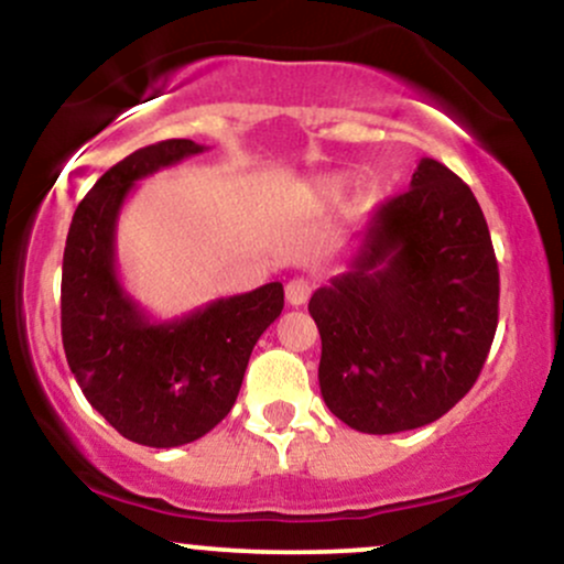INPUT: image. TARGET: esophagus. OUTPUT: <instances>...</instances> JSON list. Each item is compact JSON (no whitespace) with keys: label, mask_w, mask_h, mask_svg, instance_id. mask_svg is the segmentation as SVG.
Wrapping results in <instances>:
<instances>
[{"label":"esophagus","mask_w":564,"mask_h":564,"mask_svg":"<svg viewBox=\"0 0 564 564\" xmlns=\"http://www.w3.org/2000/svg\"><path fill=\"white\" fill-rule=\"evenodd\" d=\"M310 294H313V283L307 278H294V281L286 283V302L291 307H300L310 300Z\"/></svg>","instance_id":"esophagus-1"}]
</instances>
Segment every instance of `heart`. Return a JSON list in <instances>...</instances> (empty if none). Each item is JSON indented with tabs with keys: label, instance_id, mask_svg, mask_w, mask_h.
Returning a JSON list of instances; mask_svg holds the SVG:
<instances>
[{
	"label": "heart",
	"instance_id": "1",
	"mask_svg": "<svg viewBox=\"0 0 564 564\" xmlns=\"http://www.w3.org/2000/svg\"><path fill=\"white\" fill-rule=\"evenodd\" d=\"M341 193H345V183H341L339 177H323V180H315V183L304 185L302 191L296 193L294 204L300 206V209H321V206H328L334 204V200H339Z\"/></svg>",
	"mask_w": 564,
	"mask_h": 564
}]
</instances>
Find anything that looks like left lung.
<instances>
[{"label":"left lung","mask_w":564,"mask_h":564,"mask_svg":"<svg viewBox=\"0 0 564 564\" xmlns=\"http://www.w3.org/2000/svg\"><path fill=\"white\" fill-rule=\"evenodd\" d=\"M307 310L336 419L368 435L437 422L480 377L498 326V262L469 185L419 161Z\"/></svg>","instance_id":"obj_1"}]
</instances>
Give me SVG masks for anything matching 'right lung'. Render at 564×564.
<instances>
[{"instance_id":"right-lung-1","label":"right lung","mask_w":564,"mask_h":564,"mask_svg":"<svg viewBox=\"0 0 564 564\" xmlns=\"http://www.w3.org/2000/svg\"><path fill=\"white\" fill-rule=\"evenodd\" d=\"M206 148L164 140L111 166L76 206L63 251V349L84 398L119 435L177 448L230 413L251 349L283 310L281 283L151 321L116 275V223L134 183Z\"/></svg>"}]
</instances>
